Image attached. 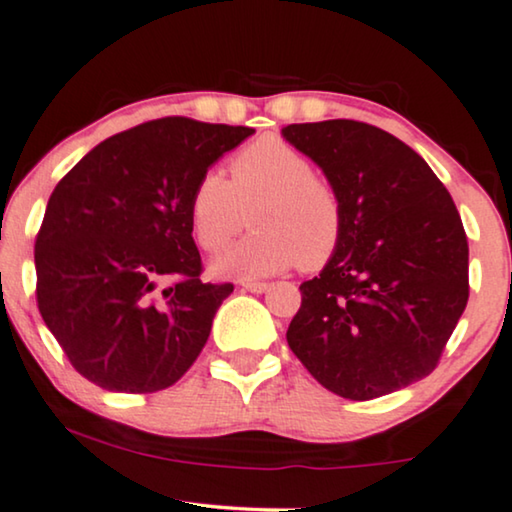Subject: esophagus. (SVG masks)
<instances>
[{
    "mask_svg": "<svg viewBox=\"0 0 512 512\" xmlns=\"http://www.w3.org/2000/svg\"><path fill=\"white\" fill-rule=\"evenodd\" d=\"M241 287H243V290H248V292L259 294V292H264L266 287H269V283H264V280H243Z\"/></svg>",
    "mask_w": 512,
    "mask_h": 512,
    "instance_id": "34e87169",
    "label": "esophagus"
}]
</instances>
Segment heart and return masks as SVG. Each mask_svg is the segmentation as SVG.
<instances>
[{
	"mask_svg": "<svg viewBox=\"0 0 512 512\" xmlns=\"http://www.w3.org/2000/svg\"><path fill=\"white\" fill-rule=\"evenodd\" d=\"M229 181L218 171L199 176L190 192V225L208 255L225 250L246 227L253 232L213 264L215 273L262 278L301 266L320 269L345 232L338 187L315 174L313 162L278 136H262L229 157Z\"/></svg>",
	"mask_w": 512,
	"mask_h": 512,
	"instance_id": "b5f03b06",
	"label": "heart"
}]
</instances>
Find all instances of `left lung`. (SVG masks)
<instances>
[{
	"instance_id": "1",
	"label": "left lung",
	"mask_w": 512,
	"mask_h": 512,
	"mask_svg": "<svg viewBox=\"0 0 512 512\" xmlns=\"http://www.w3.org/2000/svg\"><path fill=\"white\" fill-rule=\"evenodd\" d=\"M283 136L345 208L336 255L299 287L287 345L343 399L427 378L469 301V241L450 192L413 148L366 122H301Z\"/></svg>"
}]
</instances>
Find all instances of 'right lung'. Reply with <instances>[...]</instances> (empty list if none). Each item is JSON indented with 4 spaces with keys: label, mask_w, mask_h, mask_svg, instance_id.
I'll return each instance as SVG.
<instances>
[{
    "label": "right lung",
    "mask_w": 512,
    "mask_h": 512,
    "mask_svg": "<svg viewBox=\"0 0 512 512\" xmlns=\"http://www.w3.org/2000/svg\"><path fill=\"white\" fill-rule=\"evenodd\" d=\"M255 129L160 118L92 148L50 194L34 243L37 304L74 369L148 394L183 378L232 283H204L190 192Z\"/></svg>",
    "instance_id": "right-lung-1"
}]
</instances>
